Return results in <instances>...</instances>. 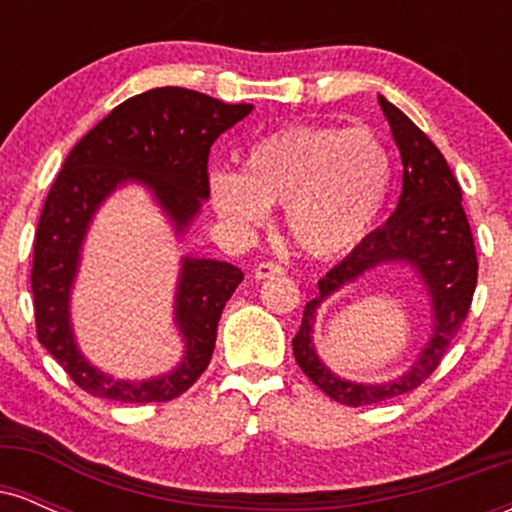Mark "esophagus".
Segmentation results:
<instances>
[{
	"mask_svg": "<svg viewBox=\"0 0 512 512\" xmlns=\"http://www.w3.org/2000/svg\"><path fill=\"white\" fill-rule=\"evenodd\" d=\"M281 274H286V269L281 267L279 262H260L255 269H252V276H255L257 281L274 279V276H281Z\"/></svg>",
	"mask_w": 512,
	"mask_h": 512,
	"instance_id": "obj_1",
	"label": "esophagus"
}]
</instances>
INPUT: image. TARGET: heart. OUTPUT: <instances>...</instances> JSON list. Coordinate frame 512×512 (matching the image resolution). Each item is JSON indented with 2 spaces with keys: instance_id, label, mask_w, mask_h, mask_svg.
<instances>
[{
  "instance_id": "obj_1",
  "label": "heart",
  "mask_w": 512,
  "mask_h": 512,
  "mask_svg": "<svg viewBox=\"0 0 512 512\" xmlns=\"http://www.w3.org/2000/svg\"><path fill=\"white\" fill-rule=\"evenodd\" d=\"M392 190V158L368 127L291 125L264 134L245 151L243 173L214 170L209 197L221 219L240 231L284 207L298 248L339 257L366 243Z\"/></svg>"
}]
</instances>
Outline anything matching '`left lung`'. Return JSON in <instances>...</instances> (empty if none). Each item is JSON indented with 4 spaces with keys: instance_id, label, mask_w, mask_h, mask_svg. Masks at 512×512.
<instances>
[{
    "instance_id": "8db88e82",
    "label": "left lung",
    "mask_w": 512,
    "mask_h": 512,
    "mask_svg": "<svg viewBox=\"0 0 512 512\" xmlns=\"http://www.w3.org/2000/svg\"><path fill=\"white\" fill-rule=\"evenodd\" d=\"M380 108L390 122L402 156V195L395 214L366 243L358 245L337 267L317 281L320 296L308 301L301 330L293 337V356L301 370L327 397L346 407H366L416 390L445 356L460 332L477 289V250L472 228L462 209V190L438 146L383 96ZM385 263H407L417 272L432 298L434 332L417 361L404 376L387 384H354L334 376L319 361L312 344L316 308L358 275Z\"/></svg>"
}]
</instances>
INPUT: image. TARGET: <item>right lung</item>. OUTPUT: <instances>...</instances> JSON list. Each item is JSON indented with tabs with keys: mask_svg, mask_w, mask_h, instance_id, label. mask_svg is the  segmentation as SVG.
<instances>
[{
	"mask_svg": "<svg viewBox=\"0 0 512 512\" xmlns=\"http://www.w3.org/2000/svg\"><path fill=\"white\" fill-rule=\"evenodd\" d=\"M250 103H223L180 86L127 98L81 137L52 182L33 245V310L38 342L88 395L122 404L170 402L190 390L214 354L223 305L243 281L228 262L182 257L175 327L185 356L170 373L117 380L86 361L72 330V286L93 214L117 187L139 182L182 236L209 199V149L248 117Z\"/></svg>",
	"mask_w": 512,
	"mask_h": 512,
	"instance_id": "obj_1",
	"label": "right lung"
}]
</instances>
